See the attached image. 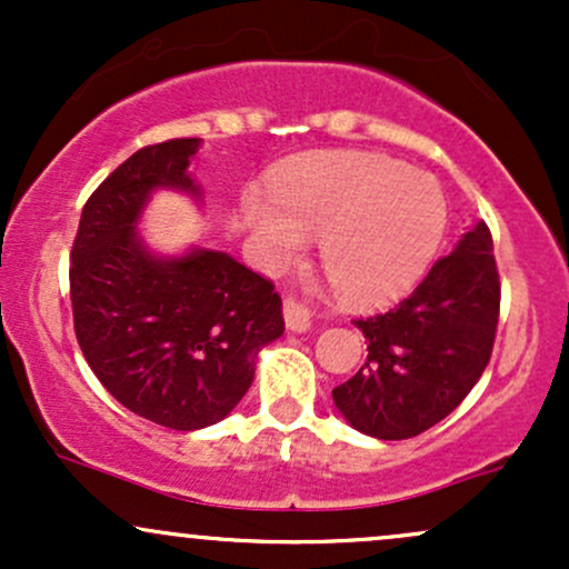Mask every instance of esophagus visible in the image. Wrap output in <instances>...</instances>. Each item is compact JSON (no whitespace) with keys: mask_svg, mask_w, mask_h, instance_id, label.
Instances as JSON below:
<instances>
[{"mask_svg":"<svg viewBox=\"0 0 569 569\" xmlns=\"http://www.w3.org/2000/svg\"><path fill=\"white\" fill-rule=\"evenodd\" d=\"M283 318H286V326H289V331L310 329V310H307L297 297L283 299Z\"/></svg>","mask_w":569,"mask_h":569,"instance_id":"obj_1","label":"esophagus"}]
</instances>
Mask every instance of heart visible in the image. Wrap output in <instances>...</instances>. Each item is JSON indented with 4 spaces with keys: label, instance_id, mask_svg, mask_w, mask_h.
Here are the masks:
<instances>
[{
    "label": "heart",
    "instance_id": "heart-1",
    "mask_svg": "<svg viewBox=\"0 0 569 569\" xmlns=\"http://www.w3.org/2000/svg\"><path fill=\"white\" fill-rule=\"evenodd\" d=\"M243 219L272 262H291L305 238L339 297L385 305L428 270L447 227V198L426 171L367 152L316 154L272 181V198L246 192Z\"/></svg>",
    "mask_w": 569,
    "mask_h": 569
}]
</instances>
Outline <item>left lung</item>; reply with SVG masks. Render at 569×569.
I'll return each mask as SVG.
<instances>
[{
    "label": "left lung",
    "instance_id": "1",
    "mask_svg": "<svg viewBox=\"0 0 569 569\" xmlns=\"http://www.w3.org/2000/svg\"><path fill=\"white\" fill-rule=\"evenodd\" d=\"M500 276L485 221L393 310L358 318L367 363L331 390L337 409L361 433L401 441L433 428L471 393L492 356Z\"/></svg>",
    "mask_w": 569,
    "mask_h": 569
}]
</instances>
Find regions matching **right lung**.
<instances>
[{
	"label": "right lung",
	"mask_w": 569,
	"mask_h": 569,
	"mask_svg": "<svg viewBox=\"0 0 569 569\" xmlns=\"http://www.w3.org/2000/svg\"><path fill=\"white\" fill-rule=\"evenodd\" d=\"M198 147L152 143L114 168L84 202L69 264L84 361L122 407L173 430L224 420L283 335L272 280L208 248L154 257L136 230L154 189L200 198L187 171Z\"/></svg>",
	"instance_id": "obj_1"
}]
</instances>
